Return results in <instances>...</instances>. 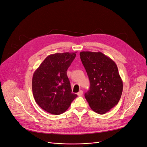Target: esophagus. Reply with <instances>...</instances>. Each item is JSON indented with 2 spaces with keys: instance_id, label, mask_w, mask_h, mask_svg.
<instances>
[{
  "instance_id": "1",
  "label": "esophagus",
  "mask_w": 147,
  "mask_h": 147,
  "mask_svg": "<svg viewBox=\"0 0 147 147\" xmlns=\"http://www.w3.org/2000/svg\"><path fill=\"white\" fill-rule=\"evenodd\" d=\"M83 91L82 90H80V91L78 93H77V95L78 96H82L83 95Z\"/></svg>"
}]
</instances>
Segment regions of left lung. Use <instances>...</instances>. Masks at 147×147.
I'll return each mask as SVG.
<instances>
[{"label":"left lung","mask_w":147,"mask_h":147,"mask_svg":"<svg viewBox=\"0 0 147 147\" xmlns=\"http://www.w3.org/2000/svg\"><path fill=\"white\" fill-rule=\"evenodd\" d=\"M80 55L90 82L84 97L94 112L103 115L117 105L122 94L123 81L117 65L101 52L82 51Z\"/></svg>","instance_id":"left-lung-1"}]
</instances>
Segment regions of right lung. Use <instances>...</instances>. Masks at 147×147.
Segmentation results:
<instances>
[{
	"label": "right lung",
	"mask_w": 147,
	"mask_h": 147,
	"mask_svg": "<svg viewBox=\"0 0 147 147\" xmlns=\"http://www.w3.org/2000/svg\"><path fill=\"white\" fill-rule=\"evenodd\" d=\"M75 56V53L68 52L50 55L34 73L32 88L34 99L48 113H63L77 97L72 93L67 75Z\"/></svg>",
	"instance_id": "1"
}]
</instances>
